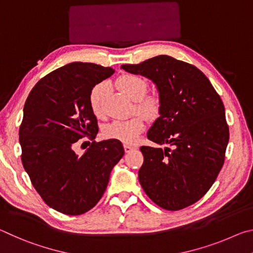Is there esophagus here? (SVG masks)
<instances>
[{
    "mask_svg": "<svg viewBox=\"0 0 253 253\" xmlns=\"http://www.w3.org/2000/svg\"><path fill=\"white\" fill-rule=\"evenodd\" d=\"M135 148H136L135 146H130V145H127V144L124 145V149H125L126 153H129L130 151H132V149H135Z\"/></svg>",
    "mask_w": 253,
    "mask_h": 253,
    "instance_id": "1",
    "label": "esophagus"
}]
</instances>
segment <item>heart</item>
<instances>
[{
    "mask_svg": "<svg viewBox=\"0 0 253 253\" xmlns=\"http://www.w3.org/2000/svg\"><path fill=\"white\" fill-rule=\"evenodd\" d=\"M119 89L127 93L132 100L136 101V109L142 116H135L126 121H115L104 128V136L108 139L119 140L124 144L135 143L139 135L145 129V118L155 121L162 114V100L157 95H146L148 90L147 81L137 75L126 74L116 80ZM107 85L104 83L96 84L89 95V106L96 117L104 116V98Z\"/></svg>",
    "mask_w": 253,
    "mask_h": 253,
    "instance_id": "1",
    "label": "heart"
}]
</instances>
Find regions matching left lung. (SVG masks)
<instances>
[{
  "label": "left lung",
  "instance_id": "1",
  "mask_svg": "<svg viewBox=\"0 0 253 253\" xmlns=\"http://www.w3.org/2000/svg\"><path fill=\"white\" fill-rule=\"evenodd\" d=\"M122 69L156 84L162 114L147 138L165 149L142 146L138 179L154 203L178 211L203 198L223 166L229 143L224 105L202 71L169 55Z\"/></svg>",
  "mask_w": 253,
  "mask_h": 253
}]
</instances>
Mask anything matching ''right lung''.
<instances>
[{
  "label": "right lung",
  "mask_w": 253,
  "mask_h": 253,
  "mask_svg": "<svg viewBox=\"0 0 253 253\" xmlns=\"http://www.w3.org/2000/svg\"><path fill=\"white\" fill-rule=\"evenodd\" d=\"M114 72L96 63H68L38 81L25 101L19 131L23 168L42 200L67 215L95 207L124 156L119 140H93L98 125L89 106L91 89ZM85 135L93 142L79 157L73 146Z\"/></svg>",
  "instance_id": "right-lung-1"
}]
</instances>
